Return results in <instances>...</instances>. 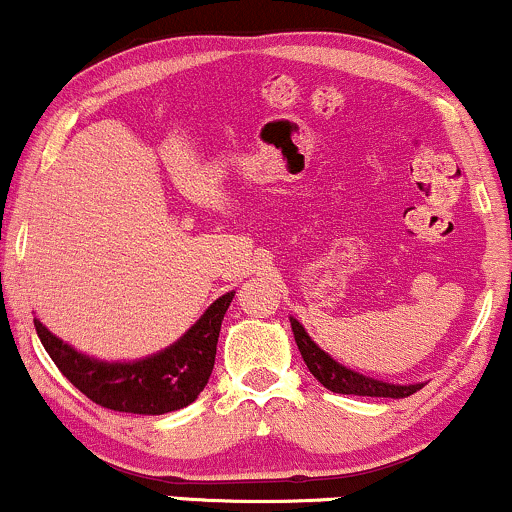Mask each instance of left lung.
I'll use <instances>...</instances> for the list:
<instances>
[{
  "mask_svg": "<svg viewBox=\"0 0 512 512\" xmlns=\"http://www.w3.org/2000/svg\"><path fill=\"white\" fill-rule=\"evenodd\" d=\"M291 330L293 337H296L298 351H301L305 366H308L310 373L320 380L327 390L337 392V395H358V397H392L402 399L414 395L416 390H421L424 383L416 385H395V383H383V380L368 378V375L356 373V370L342 366L339 361H334L330 354L317 346L313 339L308 337L305 327L298 320L291 317Z\"/></svg>",
  "mask_w": 512,
  "mask_h": 512,
  "instance_id": "left-lung-1",
  "label": "left lung"
}]
</instances>
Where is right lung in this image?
I'll use <instances>...</instances> for the list:
<instances>
[{"instance_id": "right-lung-1", "label": "right lung", "mask_w": 512, "mask_h": 512, "mask_svg": "<svg viewBox=\"0 0 512 512\" xmlns=\"http://www.w3.org/2000/svg\"><path fill=\"white\" fill-rule=\"evenodd\" d=\"M236 291L223 293L175 344L132 363L91 358L55 337L35 317V332L55 366L76 390L105 409L127 414H168L197 399L214 370L221 320Z\"/></svg>"}]
</instances>
